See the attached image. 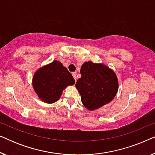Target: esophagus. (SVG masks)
I'll use <instances>...</instances> for the list:
<instances>
[{"instance_id":"1","label":"esophagus","mask_w":155,"mask_h":155,"mask_svg":"<svg viewBox=\"0 0 155 155\" xmlns=\"http://www.w3.org/2000/svg\"><path fill=\"white\" fill-rule=\"evenodd\" d=\"M72 75H73L74 79H75V80L76 81V80H77V74H76V73H75V72H74V73H72Z\"/></svg>"}]
</instances>
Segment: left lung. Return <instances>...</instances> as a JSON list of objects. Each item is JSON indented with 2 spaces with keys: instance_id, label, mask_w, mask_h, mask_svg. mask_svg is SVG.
<instances>
[{
  "instance_id": "8db88e82",
  "label": "left lung",
  "mask_w": 155,
  "mask_h": 155,
  "mask_svg": "<svg viewBox=\"0 0 155 155\" xmlns=\"http://www.w3.org/2000/svg\"><path fill=\"white\" fill-rule=\"evenodd\" d=\"M81 78L75 87L84 107L94 111L111 102L117 94L118 78L113 70L102 63H84L80 68Z\"/></svg>"
}]
</instances>
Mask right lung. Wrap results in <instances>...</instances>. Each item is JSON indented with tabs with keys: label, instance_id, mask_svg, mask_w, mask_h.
Instances as JSON below:
<instances>
[{
	"label": "right lung",
	"instance_id": "1",
	"mask_svg": "<svg viewBox=\"0 0 155 155\" xmlns=\"http://www.w3.org/2000/svg\"><path fill=\"white\" fill-rule=\"evenodd\" d=\"M74 84L75 80L71 73L58 61L40 68L32 79L35 92L41 101L48 104L58 101L63 90Z\"/></svg>",
	"mask_w": 155,
	"mask_h": 155
}]
</instances>
